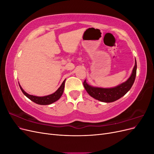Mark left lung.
Listing matches in <instances>:
<instances>
[{"label":"left lung","mask_w":154,"mask_h":154,"mask_svg":"<svg viewBox=\"0 0 154 154\" xmlns=\"http://www.w3.org/2000/svg\"><path fill=\"white\" fill-rule=\"evenodd\" d=\"M136 71L137 63L136 60L131 76L125 82L117 87L109 88L94 87L88 85L85 80L83 82V86L88 94L94 99L105 103L113 102L123 97L131 88L136 79Z\"/></svg>","instance_id":"left-lung-1"}]
</instances>
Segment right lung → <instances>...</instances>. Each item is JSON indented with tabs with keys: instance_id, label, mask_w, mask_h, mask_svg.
Instances as JSON below:
<instances>
[{
	"instance_id": "1",
	"label": "right lung",
	"mask_w": 154,
	"mask_h": 154,
	"mask_svg": "<svg viewBox=\"0 0 154 154\" xmlns=\"http://www.w3.org/2000/svg\"><path fill=\"white\" fill-rule=\"evenodd\" d=\"M65 82H66V80L63 82L61 86L58 88V89L55 92H54L53 94L48 95V96H43V97L35 96L27 94V93H26L24 90L22 89V88L21 87V86L20 85H19V86H20V88L22 92H23V94H24L27 97H28L30 100L35 102V103L36 104L45 105H50L51 103H54V102L57 101L58 100L60 99V97L62 96L63 92Z\"/></svg>"
}]
</instances>
